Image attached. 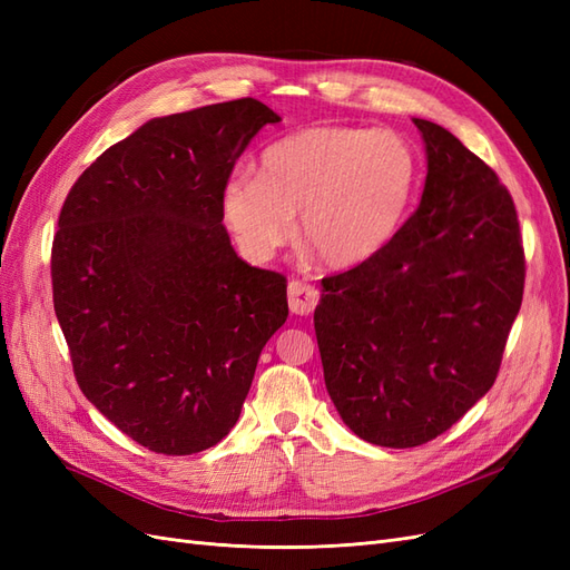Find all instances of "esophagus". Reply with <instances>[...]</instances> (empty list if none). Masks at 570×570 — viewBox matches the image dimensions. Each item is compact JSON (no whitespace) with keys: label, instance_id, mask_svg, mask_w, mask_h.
I'll return each mask as SVG.
<instances>
[{"label":"esophagus","instance_id":"34e87169","mask_svg":"<svg viewBox=\"0 0 570 570\" xmlns=\"http://www.w3.org/2000/svg\"><path fill=\"white\" fill-rule=\"evenodd\" d=\"M289 312L295 316H308L318 304V289L304 281H289L287 285Z\"/></svg>","mask_w":570,"mask_h":570}]
</instances>
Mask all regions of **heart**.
Returning a JSON list of instances; mask_svg holds the SVG:
<instances>
[{
  "mask_svg": "<svg viewBox=\"0 0 570 570\" xmlns=\"http://www.w3.org/2000/svg\"><path fill=\"white\" fill-rule=\"evenodd\" d=\"M419 161L394 130L316 126L273 142L256 178L220 195L223 218L252 262H266L295 230L333 271L368 264L400 230L416 193Z\"/></svg>",
  "mask_w": 570,
  "mask_h": 570,
  "instance_id": "obj_1",
  "label": "heart"
}]
</instances>
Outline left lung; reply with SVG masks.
Instances as JSON below:
<instances>
[{
    "label": "left lung",
    "mask_w": 570,
    "mask_h": 570,
    "mask_svg": "<svg viewBox=\"0 0 570 570\" xmlns=\"http://www.w3.org/2000/svg\"><path fill=\"white\" fill-rule=\"evenodd\" d=\"M413 124L428 157L419 209L368 264L323 278L314 312L337 413L392 450L435 440L488 394L525 283L509 189L450 130Z\"/></svg>",
    "instance_id": "8db88e82"
}]
</instances>
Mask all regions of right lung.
I'll list each match as a JSON object with an SVG mask.
<instances>
[{
    "label": "right lung",
    "mask_w": 570,
    "mask_h": 570,
    "mask_svg": "<svg viewBox=\"0 0 570 570\" xmlns=\"http://www.w3.org/2000/svg\"><path fill=\"white\" fill-rule=\"evenodd\" d=\"M278 120L252 97L151 118L82 170L59 214L51 289L76 381L157 454L230 433L287 321L285 275L235 254L220 206L239 154Z\"/></svg>",
    "instance_id": "right-lung-1"
}]
</instances>
